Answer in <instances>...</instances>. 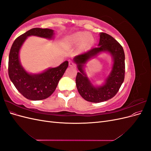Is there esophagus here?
I'll list each match as a JSON object with an SVG mask.
<instances>
[{
    "label": "esophagus",
    "mask_w": 151,
    "mask_h": 151,
    "mask_svg": "<svg viewBox=\"0 0 151 151\" xmlns=\"http://www.w3.org/2000/svg\"><path fill=\"white\" fill-rule=\"evenodd\" d=\"M68 66L71 67H74L76 66V65H75V63L74 62H72V61H70L69 62H68Z\"/></svg>",
    "instance_id": "esophagus-1"
}]
</instances>
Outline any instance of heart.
Wrapping results in <instances>:
<instances>
[{"label":"heart","mask_w":151,"mask_h":151,"mask_svg":"<svg viewBox=\"0 0 151 151\" xmlns=\"http://www.w3.org/2000/svg\"><path fill=\"white\" fill-rule=\"evenodd\" d=\"M65 42L67 47L79 45L81 50H86L89 48L94 43V39L90 33L84 31H79L67 36Z\"/></svg>","instance_id":"heart-1"}]
</instances>
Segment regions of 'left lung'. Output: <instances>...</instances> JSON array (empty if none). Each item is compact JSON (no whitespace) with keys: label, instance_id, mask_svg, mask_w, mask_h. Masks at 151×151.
Returning a JSON list of instances; mask_svg holds the SVG:
<instances>
[{"label":"left lung","instance_id":"left-lung-1","mask_svg":"<svg viewBox=\"0 0 151 151\" xmlns=\"http://www.w3.org/2000/svg\"><path fill=\"white\" fill-rule=\"evenodd\" d=\"M110 53L114 60V65L111 74L105 84L101 86L94 87L91 84L83 70L85 63L101 52ZM79 72H77L76 83L80 95L85 100L92 103H100L115 96L125 78V53L122 45L111 36L105 33H100L98 47L89 50L84 53L74 58Z\"/></svg>","mask_w":151,"mask_h":151}]
</instances>
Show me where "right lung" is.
<instances>
[{
	"mask_svg": "<svg viewBox=\"0 0 151 151\" xmlns=\"http://www.w3.org/2000/svg\"><path fill=\"white\" fill-rule=\"evenodd\" d=\"M53 30L50 29L33 28L17 37L14 42L9 56L8 74L17 91L26 98L38 101L51 96L55 90L58 81L62 78L68 65V61L58 67L50 68L38 74H30L20 63L19 50L28 36H36L52 39Z\"/></svg>",
	"mask_w": 151,
	"mask_h": 151,
	"instance_id": "right-lung-1",
	"label": "right lung"
}]
</instances>
